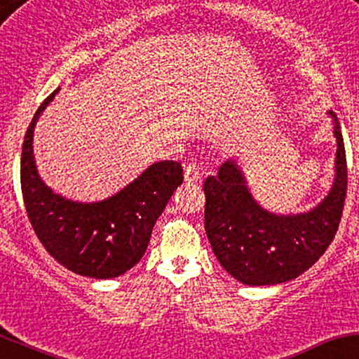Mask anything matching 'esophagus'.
<instances>
[{
  "instance_id": "obj_1",
  "label": "esophagus",
  "mask_w": 359,
  "mask_h": 359,
  "mask_svg": "<svg viewBox=\"0 0 359 359\" xmlns=\"http://www.w3.org/2000/svg\"><path fill=\"white\" fill-rule=\"evenodd\" d=\"M201 180V171L196 163H190L187 168H184V181L188 184H196L200 183Z\"/></svg>"
}]
</instances>
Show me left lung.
I'll return each mask as SVG.
<instances>
[{
    "label": "left lung",
    "mask_w": 359,
    "mask_h": 359,
    "mask_svg": "<svg viewBox=\"0 0 359 359\" xmlns=\"http://www.w3.org/2000/svg\"><path fill=\"white\" fill-rule=\"evenodd\" d=\"M329 114L336 122V178L329 195L313 210L300 215L266 212L251 196L233 161L205 180L207 237L219 263L241 283L261 287L293 280L332 243L344 208L348 164L341 127L336 115Z\"/></svg>",
    "instance_id": "left-lung-1"
}]
</instances>
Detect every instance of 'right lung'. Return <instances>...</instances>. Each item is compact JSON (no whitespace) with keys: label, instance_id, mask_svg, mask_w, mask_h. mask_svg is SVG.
<instances>
[{"label":"right lung","instance_id":"right-lung-1","mask_svg":"<svg viewBox=\"0 0 359 359\" xmlns=\"http://www.w3.org/2000/svg\"><path fill=\"white\" fill-rule=\"evenodd\" d=\"M59 88L39 107L27 128L20 181L28 220L47 252L81 276L115 278L134 268L146 252L152 227L183 183L176 161L152 164L127 188L98 203H78L55 195L40 180L34 159V127Z\"/></svg>","mask_w":359,"mask_h":359}]
</instances>
